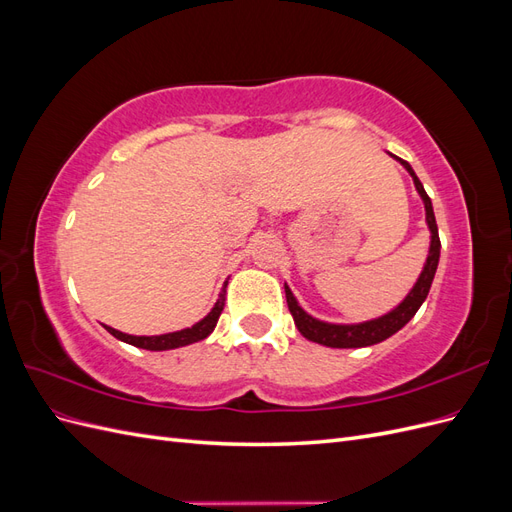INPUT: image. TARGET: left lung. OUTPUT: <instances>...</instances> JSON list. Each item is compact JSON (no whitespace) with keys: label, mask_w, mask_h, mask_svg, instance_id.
<instances>
[{"label":"left lung","mask_w":512,"mask_h":512,"mask_svg":"<svg viewBox=\"0 0 512 512\" xmlns=\"http://www.w3.org/2000/svg\"><path fill=\"white\" fill-rule=\"evenodd\" d=\"M395 160H399L401 166H404L412 175L416 192L421 194L423 203H425L427 226L431 230V245H429V256H427L425 267H423L421 275H418L414 288L408 292V297L401 301L395 309H391L389 314H384L376 320H367V322H359V324H331V322H322L314 316H309L305 309L297 303V299H294L290 288L284 286L286 288V303H288V309L294 318V324H297V329L301 331L303 337L309 339V342H316V344L329 346V348H365V346L380 344L386 337L395 335L401 327H406V324L412 320V316L418 312V307H421L423 301L427 299L433 275H436L438 260H440V237H438L436 215H433L431 198L427 196L423 183L418 181V177L414 175L412 166L397 156H395Z\"/></svg>","instance_id":"left-lung-1"}]
</instances>
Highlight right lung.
<instances>
[{
    "mask_svg": "<svg viewBox=\"0 0 512 512\" xmlns=\"http://www.w3.org/2000/svg\"><path fill=\"white\" fill-rule=\"evenodd\" d=\"M226 286L228 282H224V288L220 292V299L218 303L213 305L211 312L196 322L194 327L190 329H181V331H175V333H166V335H128V333H121L113 327H106L104 329L111 333L113 337L121 339V342H126L130 346H136V348H145V350H173V348H181V346H188V344H194V342H200V339H205L211 335V331L215 329V324H218V318L222 314L224 309V301H226Z\"/></svg>",
    "mask_w": 512,
    "mask_h": 512,
    "instance_id": "add662e5",
    "label": "right lung"
}]
</instances>
